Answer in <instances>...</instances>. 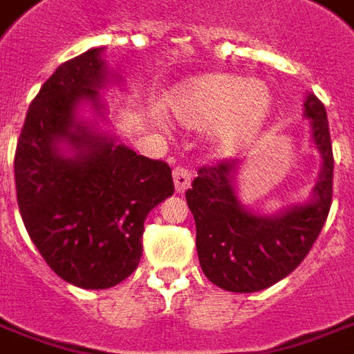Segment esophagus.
I'll return each instance as SVG.
<instances>
[{"label":"esophagus","instance_id":"34e87169","mask_svg":"<svg viewBox=\"0 0 354 354\" xmlns=\"http://www.w3.org/2000/svg\"><path fill=\"white\" fill-rule=\"evenodd\" d=\"M172 178H174V187H176L178 194H184L192 184V170L185 169V167H176L172 172Z\"/></svg>","mask_w":354,"mask_h":354}]
</instances>
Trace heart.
<instances>
[{
  "mask_svg": "<svg viewBox=\"0 0 354 354\" xmlns=\"http://www.w3.org/2000/svg\"><path fill=\"white\" fill-rule=\"evenodd\" d=\"M167 107L187 126L212 122L211 138L226 155L249 149L261 136L272 113V91L263 80H245L228 73L187 78L167 95Z\"/></svg>",
  "mask_w": 354,
  "mask_h": 354,
  "instance_id": "1",
  "label": "heart"
}]
</instances>
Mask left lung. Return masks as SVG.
Listing matches in <instances>:
<instances>
[{"instance_id": "1", "label": "left lung", "mask_w": 354, "mask_h": 354, "mask_svg": "<svg viewBox=\"0 0 354 354\" xmlns=\"http://www.w3.org/2000/svg\"><path fill=\"white\" fill-rule=\"evenodd\" d=\"M303 117L322 167L310 197L276 214H261L239 199L241 160L203 167L185 192L195 218L199 264L209 280L234 293H253L283 280L303 263L332 207L333 153L326 107L306 93Z\"/></svg>"}]
</instances>
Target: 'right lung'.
<instances>
[{"label": "right lung", "instance_id": "obj_1", "mask_svg": "<svg viewBox=\"0 0 354 354\" xmlns=\"http://www.w3.org/2000/svg\"><path fill=\"white\" fill-rule=\"evenodd\" d=\"M88 49L55 73L30 103L15 155L22 222L59 278L82 289L126 280L142 259L143 222L174 194L172 170L138 155L107 124L100 91L122 84ZM90 108L91 119L83 118Z\"/></svg>", "mask_w": 354, "mask_h": 354}]
</instances>
